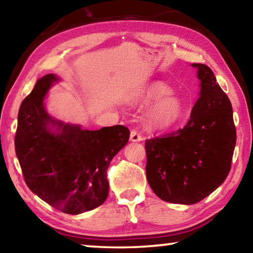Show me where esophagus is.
Here are the masks:
<instances>
[{
	"instance_id": "esophagus-1",
	"label": "esophagus",
	"mask_w": 253,
	"mask_h": 253,
	"mask_svg": "<svg viewBox=\"0 0 253 253\" xmlns=\"http://www.w3.org/2000/svg\"><path fill=\"white\" fill-rule=\"evenodd\" d=\"M130 140L131 142H140V140H143V136L137 129H132L130 131Z\"/></svg>"
}]
</instances>
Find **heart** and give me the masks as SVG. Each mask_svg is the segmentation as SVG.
<instances>
[{
    "mask_svg": "<svg viewBox=\"0 0 253 253\" xmlns=\"http://www.w3.org/2000/svg\"><path fill=\"white\" fill-rule=\"evenodd\" d=\"M169 92L170 89L165 84L155 83L142 89L132 98L134 102L138 105H148L159 99L147 114L148 124L155 129L172 127L182 118V100Z\"/></svg>",
    "mask_w": 253,
    "mask_h": 253,
    "instance_id": "obj_1",
    "label": "heart"
}]
</instances>
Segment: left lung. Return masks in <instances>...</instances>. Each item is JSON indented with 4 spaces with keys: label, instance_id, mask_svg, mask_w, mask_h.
<instances>
[{
    "label": "left lung",
    "instance_id": "left-lung-1",
    "mask_svg": "<svg viewBox=\"0 0 253 253\" xmlns=\"http://www.w3.org/2000/svg\"><path fill=\"white\" fill-rule=\"evenodd\" d=\"M201 93L183 128L146 139V177L158 198L195 204L225 181L237 142L230 99L203 63H193Z\"/></svg>",
    "mask_w": 253,
    "mask_h": 253
}]
</instances>
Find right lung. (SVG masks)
I'll return each mask as SVG.
<instances>
[{
    "mask_svg": "<svg viewBox=\"0 0 253 253\" xmlns=\"http://www.w3.org/2000/svg\"><path fill=\"white\" fill-rule=\"evenodd\" d=\"M57 78L49 74L37 81L18 115L15 153L25 184L41 200L67 214L96 209L108 196L107 169L129 139L122 125L84 130L55 122L43 100ZM57 125L58 131L49 129Z\"/></svg>",
    "mask_w": 253,
    "mask_h": 253,
    "instance_id": "right-lung-1",
    "label": "right lung"
}]
</instances>
